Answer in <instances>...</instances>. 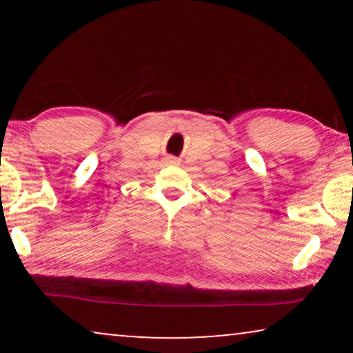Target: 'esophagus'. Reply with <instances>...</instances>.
I'll use <instances>...</instances> for the list:
<instances>
[{
  "instance_id": "34e87169",
  "label": "esophagus",
  "mask_w": 353,
  "mask_h": 353,
  "mask_svg": "<svg viewBox=\"0 0 353 353\" xmlns=\"http://www.w3.org/2000/svg\"><path fill=\"white\" fill-rule=\"evenodd\" d=\"M168 162H176L175 157H168Z\"/></svg>"
}]
</instances>
